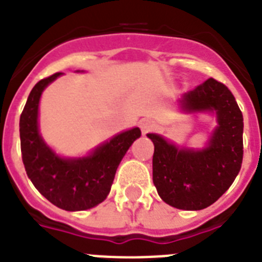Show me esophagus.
I'll return each mask as SVG.
<instances>
[{
    "mask_svg": "<svg viewBox=\"0 0 262 262\" xmlns=\"http://www.w3.org/2000/svg\"><path fill=\"white\" fill-rule=\"evenodd\" d=\"M140 128H142L143 134H147L148 131H151V129L154 128V123H152L151 120L143 119L142 122H140Z\"/></svg>",
    "mask_w": 262,
    "mask_h": 262,
    "instance_id": "34e87169",
    "label": "esophagus"
}]
</instances>
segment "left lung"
I'll return each mask as SVG.
<instances>
[{
	"instance_id": "1",
	"label": "left lung",
	"mask_w": 262,
	"mask_h": 262,
	"mask_svg": "<svg viewBox=\"0 0 262 262\" xmlns=\"http://www.w3.org/2000/svg\"><path fill=\"white\" fill-rule=\"evenodd\" d=\"M186 114L210 113L217 126L202 149L180 147L161 135L154 142V184L161 200L180 210H202L216 202L235 181L243 163V114L230 89L209 78L178 99Z\"/></svg>"
}]
</instances>
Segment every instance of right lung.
Listing matches in <instances>:
<instances>
[{
	"label": "right lung",
	"mask_w": 262,
	"mask_h": 262,
	"mask_svg": "<svg viewBox=\"0 0 262 262\" xmlns=\"http://www.w3.org/2000/svg\"><path fill=\"white\" fill-rule=\"evenodd\" d=\"M62 73L43 78L32 88L19 119L25 169L39 193L67 211H82L106 200L115 172L128 148L142 133L134 127L113 136L84 157H61L39 133V101L43 90Z\"/></svg>",
	"instance_id": "1"
}]
</instances>
